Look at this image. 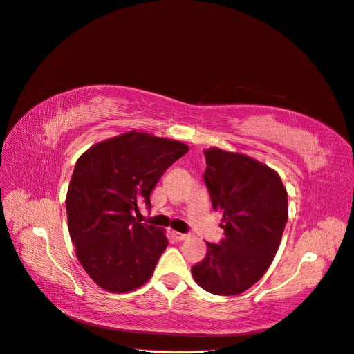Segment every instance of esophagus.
<instances>
[{"label":"esophagus","instance_id":"34e87169","mask_svg":"<svg viewBox=\"0 0 354 354\" xmlns=\"http://www.w3.org/2000/svg\"><path fill=\"white\" fill-rule=\"evenodd\" d=\"M172 236L176 239V241H184V239L189 238L188 234H182V232H176V231H172Z\"/></svg>","mask_w":354,"mask_h":354}]
</instances>
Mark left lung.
<instances>
[{"instance_id":"left-lung-1","label":"left lung","mask_w":354,"mask_h":354,"mask_svg":"<svg viewBox=\"0 0 354 354\" xmlns=\"http://www.w3.org/2000/svg\"><path fill=\"white\" fill-rule=\"evenodd\" d=\"M206 184L213 210L222 213L225 236L207 243V254L191 268L194 281L218 295L248 290L265 275L288 221V198L279 175L254 158L210 148Z\"/></svg>"}]
</instances>
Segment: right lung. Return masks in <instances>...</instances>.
Masks as SVG:
<instances>
[{
	"instance_id": "obj_1",
	"label": "right lung",
	"mask_w": 354,
	"mask_h": 354,
	"mask_svg": "<svg viewBox=\"0 0 354 354\" xmlns=\"http://www.w3.org/2000/svg\"><path fill=\"white\" fill-rule=\"evenodd\" d=\"M188 147L128 132L91 147L76 162L66 197L67 225L88 275L110 292H128L151 278L167 247L163 231L133 218L151 207L158 179Z\"/></svg>"
}]
</instances>
